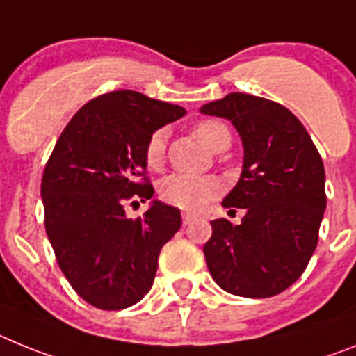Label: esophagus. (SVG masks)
I'll return each mask as SVG.
<instances>
[{
  "instance_id": "obj_1",
  "label": "esophagus",
  "mask_w": 356,
  "mask_h": 356,
  "mask_svg": "<svg viewBox=\"0 0 356 356\" xmlns=\"http://www.w3.org/2000/svg\"><path fill=\"white\" fill-rule=\"evenodd\" d=\"M193 218H195V216L191 215V213H188V211H184V213H182V224H184V225H188V224H190V222L193 220Z\"/></svg>"
}]
</instances>
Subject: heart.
I'll list each match as a JSON object with an SVG mask.
<instances>
[{
	"label": "heart",
	"instance_id": "b5f03b06",
	"mask_svg": "<svg viewBox=\"0 0 356 356\" xmlns=\"http://www.w3.org/2000/svg\"><path fill=\"white\" fill-rule=\"evenodd\" d=\"M193 134L199 138L204 147L216 152L227 148L231 143L229 129L216 120H204L193 127ZM165 157V131H156L150 134L145 145V163L148 168H157ZM220 191V184L215 179L197 177V175L174 174L159 182V195L165 202L177 206L186 211H197L206 202L215 199Z\"/></svg>",
	"mask_w": 356,
	"mask_h": 356
}]
</instances>
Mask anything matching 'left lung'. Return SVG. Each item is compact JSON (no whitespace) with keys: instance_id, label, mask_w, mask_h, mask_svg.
<instances>
[{"instance_id":"obj_1","label":"left lung","mask_w":356,"mask_h":356,"mask_svg":"<svg viewBox=\"0 0 356 356\" xmlns=\"http://www.w3.org/2000/svg\"><path fill=\"white\" fill-rule=\"evenodd\" d=\"M200 113L229 120L243 145L242 175L222 206L243 208L245 216L240 225L211 222L204 245L209 274L234 296L272 298L299 280L317 247L323 159L302 123L267 98L231 92Z\"/></svg>"}]
</instances>
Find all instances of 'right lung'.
Instances as JSON below:
<instances>
[{
  "mask_svg": "<svg viewBox=\"0 0 356 356\" xmlns=\"http://www.w3.org/2000/svg\"><path fill=\"white\" fill-rule=\"evenodd\" d=\"M184 114L181 105L131 89L105 92L76 111L46 163V234L70 285L100 310H123L145 298L161 249L181 227L174 206L152 200L132 220L125 204L152 199L145 145Z\"/></svg>",
  "mask_w": 356,
  "mask_h": 356,
  "instance_id": "1",
  "label": "right lung"
}]
</instances>
